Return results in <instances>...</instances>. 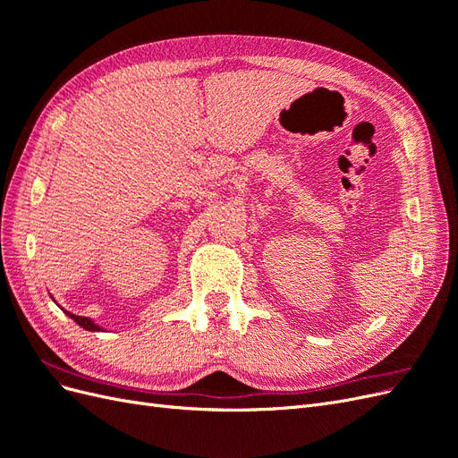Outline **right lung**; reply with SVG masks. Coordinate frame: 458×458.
I'll use <instances>...</instances> for the list:
<instances>
[{"mask_svg":"<svg viewBox=\"0 0 458 458\" xmlns=\"http://www.w3.org/2000/svg\"><path fill=\"white\" fill-rule=\"evenodd\" d=\"M68 317L72 318L74 323H78L81 328H86V330H91V332H101L103 330V327H99L97 325L93 318H89V317H80V315H74V313H71V311H66V310H63Z\"/></svg>","mask_w":458,"mask_h":458,"instance_id":"obj_1","label":"right lung"}]
</instances>
